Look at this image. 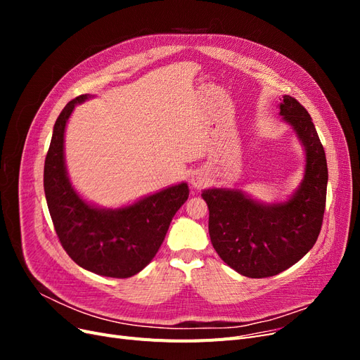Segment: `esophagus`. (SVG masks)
<instances>
[{"label":"esophagus","mask_w":360,"mask_h":360,"mask_svg":"<svg viewBox=\"0 0 360 360\" xmlns=\"http://www.w3.org/2000/svg\"><path fill=\"white\" fill-rule=\"evenodd\" d=\"M202 184H205V177L202 174H197V176L192 177V186L193 188H201Z\"/></svg>","instance_id":"1"}]
</instances>
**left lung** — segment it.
I'll return each mask as SVG.
<instances>
[{
	"label": "left lung",
	"instance_id": "obj_1",
	"mask_svg": "<svg viewBox=\"0 0 360 360\" xmlns=\"http://www.w3.org/2000/svg\"><path fill=\"white\" fill-rule=\"evenodd\" d=\"M281 115L296 130L307 150V171L287 202L263 205L230 189L201 193L209 207V234L225 263L248 278H269L287 270L315 245L323 225L328 162L308 111L291 96Z\"/></svg>",
	"mask_w": 360,
	"mask_h": 360
}]
</instances>
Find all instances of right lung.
<instances>
[{
	"label": "right lung",
	"mask_w": 360,
	"mask_h": 360,
	"mask_svg": "<svg viewBox=\"0 0 360 360\" xmlns=\"http://www.w3.org/2000/svg\"><path fill=\"white\" fill-rule=\"evenodd\" d=\"M82 94L60 112L45 159L43 186L58 240L76 264L108 278H130L155 258L174 214L189 197L186 183L171 186L118 210L84 202L64 167V129Z\"/></svg>",
	"instance_id": "obj_1"
}]
</instances>
